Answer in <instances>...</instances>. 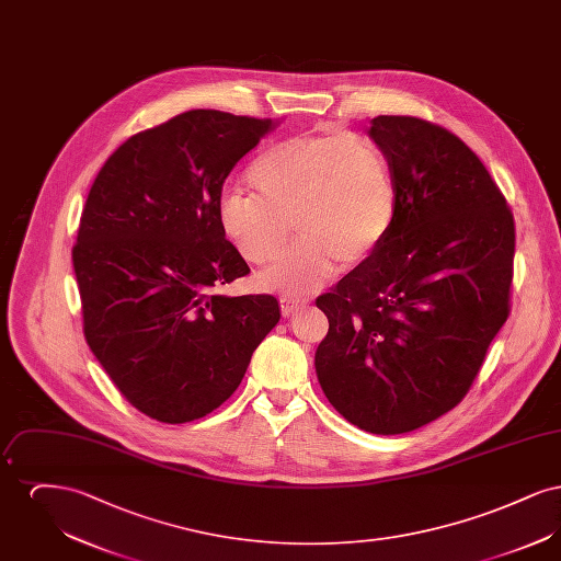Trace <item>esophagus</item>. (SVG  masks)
Wrapping results in <instances>:
<instances>
[{
	"label": "esophagus",
	"instance_id": "34e87169",
	"mask_svg": "<svg viewBox=\"0 0 561 561\" xmlns=\"http://www.w3.org/2000/svg\"><path fill=\"white\" fill-rule=\"evenodd\" d=\"M279 307H282V316L284 318H290L298 309L305 307V300H294V298H282L279 300Z\"/></svg>",
	"mask_w": 561,
	"mask_h": 561
}]
</instances>
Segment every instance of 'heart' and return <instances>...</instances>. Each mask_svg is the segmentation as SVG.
Instances as JSON below:
<instances>
[{
	"mask_svg": "<svg viewBox=\"0 0 561 561\" xmlns=\"http://www.w3.org/2000/svg\"><path fill=\"white\" fill-rule=\"evenodd\" d=\"M252 191L222 195L220 229L250 265L279 259L263 284L305 296L328 284L339 265L370 261L396 216V179L382 147L366 134L305 133L261 153L248 168Z\"/></svg>",
	"mask_w": 561,
	"mask_h": 561,
	"instance_id": "obj_1",
	"label": "heart"
}]
</instances>
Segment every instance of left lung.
<instances>
[{
  "instance_id": "left-lung-1",
  "label": "left lung",
  "mask_w": 561,
  "mask_h": 561,
  "mask_svg": "<svg viewBox=\"0 0 561 561\" xmlns=\"http://www.w3.org/2000/svg\"><path fill=\"white\" fill-rule=\"evenodd\" d=\"M370 138L396 179V216L370 261L316 305V373L351 425L376 435L450 412L508 318L515 225L480 158L453 133L378 115Z\"/></svg>"
}]
</instances>
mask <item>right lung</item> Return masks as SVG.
Wrapping results in <instances>:
<instances>
[{
  "mask_svg": "<svg viewBox=\"0 0 561 561\" xmlns=\"http://www.w3.org/2000/svg\"><path fill=\"white\" fill-rule=\"evenodd\" d=\"M275 126L193 108L130 136L88 193L73 245L83 336L122 396L160 423L229 400L279 321L271 294H216L250 273L220 229L222 183Z\"/></svg>",
  "mask_w": 561,
  "mask_h": 561,
  "instance_id": "obj_1",
  "label": "right lung"
}]
</instances>
